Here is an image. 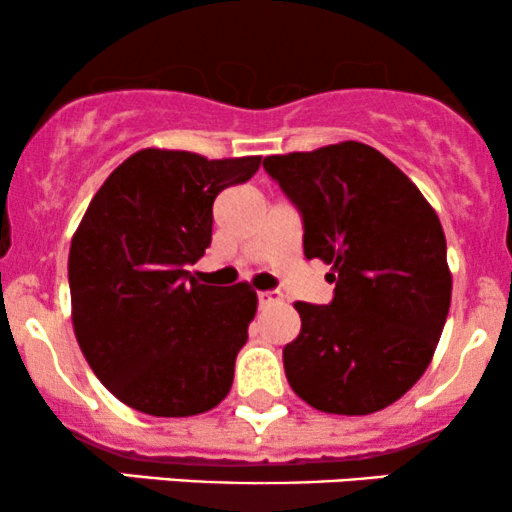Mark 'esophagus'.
Returning a JSON list of instances; mask_svg holds the SVG:
<instances>
[{
    "label": "esophagus",
    "instance_id": "34e87169",
    "mask_svg": "<svg viewBox=\"0 0 512 512\" xmlns=\"http://www.w3.org/2000/svg\"><path fill=\"white\" fill-rule=\"evenodd\" d=\"M281 291H260L257 293V303H260V308H267V305L272 303H279L281 301Z\"/></svg>",
    "mask_w": 512,
    "mask_h": 512
}]
</instances>
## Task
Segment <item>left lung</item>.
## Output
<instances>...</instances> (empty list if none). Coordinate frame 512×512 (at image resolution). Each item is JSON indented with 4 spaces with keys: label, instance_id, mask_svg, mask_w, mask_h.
<instances>
[{
    "label": "left lung",
    "instance_id": "obj_1",
    "mask_svg": "<svg viewBox=\"0 0 512 512\" xmlns=\"http://www.w3.org/2000/svg\"><path fill=\"white\" fill-rule=\"evenodd\" d=\"M262 166L301 214L303 255L332 264V301L293 305L301 334L284 346L289 385L327 414L390 407L424 375L450 310L436 211L361 142L267 156Z\"/></svg>",
    "mask_w": 512,
    "mask_h": 512
}]
</instances>
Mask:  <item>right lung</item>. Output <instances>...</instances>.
Segmentation results:
<instances>
[{"label": "right lung", "instance_id": "add662e5", "mask_svg": "<svg viewBox=\"0 0 512 512\" xmlns=\"http://www.w3.org/2000/svg\"><path fill=\"white\" fill-rule=\"evenodd\" d=\"M260 163L144 149L88 204L69 250L74 332L96 378L127 407L195 416L231 390L257 296L248 284H199L185 267L211 245L216 195Z\"/></svg>", "mask_w": 512, "mask_h": 512}]
</instances>
